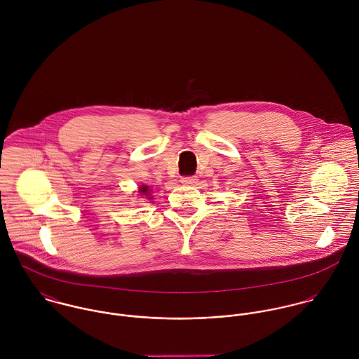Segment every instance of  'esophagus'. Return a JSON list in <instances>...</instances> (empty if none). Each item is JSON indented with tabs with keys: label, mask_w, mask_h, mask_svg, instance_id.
Returning a JSON list of instances; mask_svg holds the SVG:
<instances>
[{
	"label": "esophagus",
	"mask_w": 359,
	"mask_h": 359,
	"mask_svg": "<svg viewBox=\"0 0 359 359\" xmlns=\"http://www.w3.org/2000/svg\"><path fill=\"white\" fill-rule=\"evenodd\" d=\"M181 182L185 184V185H195L198 182V178L196 177H184L181 180Z\"/></svg>",
	"instance_id": "34e87169"
}]
</instances>
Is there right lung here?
<instances>
[{
    "label": "right lung",
    "instance_id": "add662e5",
    "mask_svg": "<svg viewBox=\"0 0 359 359\" xmlns=\"http://www.w3.org/2000/svg\"><path fill=\"white\" fill-rule=\"evenodd\" d=\"M140 192L141 194H144V195H149V192H148V187H142V188H140ZM151 199V198H149Z\"/></svg>",
    "mask_w": 359,
    "mask_h": 359
}]
</instances>
